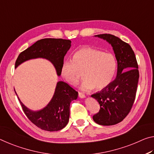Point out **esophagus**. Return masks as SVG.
<instances>
[{"label": "esophagus", "instance_id": "1", "mask_svg": "<svg viewBox=\"0 0 154 154\" xmlns=\"http://www.w3.org/2000/svg\"><path fill=\"white\" fill-rule=\"evenodd\" d=\"M79 96L80 98H81V99H83V98L85 97V95L82 94V93L79 92Z\"/></svg>", "mask_w": 154, "mask_h": 154}]
</instances>
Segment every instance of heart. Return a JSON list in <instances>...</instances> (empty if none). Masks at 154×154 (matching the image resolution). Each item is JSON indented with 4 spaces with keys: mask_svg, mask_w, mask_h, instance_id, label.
Wrapping results in <instances>:
<instances>
[{
    "mask_svg": "<svg viewBox=\"0 0 154 154\" xmlns=\"http://www.w3.org/2000/svg\"><path fill=\"white\" fill-rule=\"evenodd\" d=\"M117 63L111 53L91 47H84L77 50L72 60L63 62L60 75L71 85H75L82 75L84 80L80 89L88 91L92 89H103L108 87L114 79Z\"/></svg>",
    "mask_w": 154,
    "mask_h": 154,
    "instance_id": "obj_1",
    "label": "heart"
}]
</instances>
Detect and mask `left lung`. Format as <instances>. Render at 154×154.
<instances>
[{"instance_id": "1", "label": "left lung", "mask_w": 154, "mask_h": 154, "mask_svg": "<svg viewBox=\"0 0 154 154\" xmlns=\"http://www.w3.org/2000/svg\"><path fill=\"white\" fill-rule=\"evenodd\" d=\"M111 45L117 61L116 79L100 91L91 95L100 105L99 112L93 117L102 125H112L123 120L134 104L139 78L134 52L127 43L110 34L95 35Z\"/></svg>"}]
</instances>
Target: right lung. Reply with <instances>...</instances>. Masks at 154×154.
Masks as SVG:
<instances>
[{
    "instance_id": "1",
    "label": "right lung",
    "mask_w": 154,
    "mask_h": 154,
    "mask_svg": "<svg viewBox=\"0 0 154 154\" xmlns=\"http://www.w3.org/2000/svg\"><path fill=\"white\" fill-rule=\"evenodd\" d=\"M71 43L69 39H40L19 54L15 68L26 60L42 58L52 63L59 76L64 57L71 47ZM78 94V92L66 82L59 81L50 102L46 106L37 111L28 108L20 101L17 95V96L25 115L32 123L42 130L54 132L67 125L69 118L70 103L77 99Z\"/></svg>"
}]
</instances>
